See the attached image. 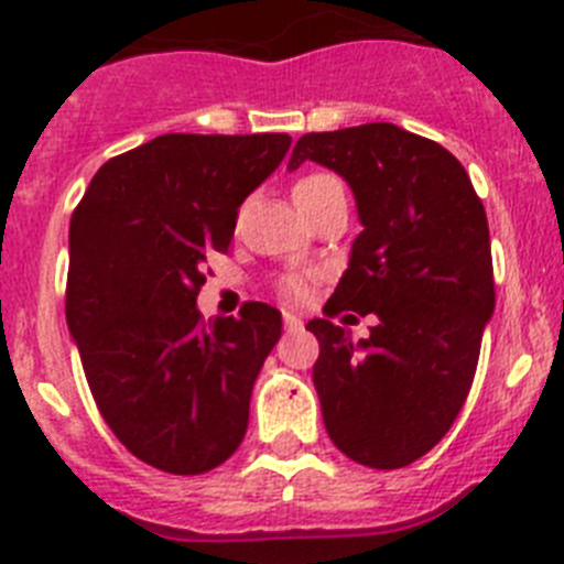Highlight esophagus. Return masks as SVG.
Listing matches in <instances>:
<instances>
[{"label": "esophagus", "mask_w": 564, "mask_h": 564, "mask_svg": "<svg viewBox=\"0 0 564 564\" xmlns=\"http://www.w3.org/2000/svg\"><path fill=\"white\" fill-rule=\"evenodd\" d=\"M283 328H286V330H300V328H303V319H300L297 317V314H283Z\"/></svg>", "instance_id": "34e87169"}]
</instances>
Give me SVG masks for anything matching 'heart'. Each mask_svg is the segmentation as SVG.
Masks as SVG:
<instances>
[{
    "instance_id": "obj_1",
    "label": "heart",
    "mask_w": 564,
    "mask_h": 564,
    "mask_svg": "<svg viewBox=\"0 0 564 564\" xmlns=\"http://www.w3.org/2000/svg\"><path fill=\"white\" fill-rule=\"evenodd\" d=\"M330 188H341V183L336 181V177L325 175V172H314V175L300 177V181L294 183V188H292L294 205L312 203V199H317L319 194L330 192ZM281 292L286 294V297H292V300L306 297V292H308V278H306V275H286V278H283V281H281Z\"/></svg>"
}]
</instances>
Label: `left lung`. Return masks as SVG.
<instances>
[{
  "mask_svg": "<svg viewBox=\"0 0 564 564\" xmlns=\"http://www.w3.org/2000/svg\"><path fill=\"white\" fill-rule=\"evenodd\" d=\"M314 161L350 186L361 234L325 314H376L367 339L330 319L314 387L336 448L376 470L406 467L448 434L496 312L487 214L465 166L389 122L306 133L289 172Z\"/></svg>",
  "mask_w": 564,
  "mask_h": 564,
  "instance_id": "8db88e82",
  "label": "left lung"
}]
</instances>
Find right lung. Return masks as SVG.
<instances>
[{
  "instance_id": "obj_1",
  "label": "right lung",
  "mask_w": 564,
  "mask_h": 564,
  "mask_svg": "<svg viewBox=\"0 0 564 564\" xmlns=\"http://www.w3.org/2000/svg\"><path fill=\"white\" fill-rule=\"evenodd\" d=\"M286 133H166L110 158L68 225L66 323L99 414L147 465L175 476L234 456L281 312L247 303L203 323L205 261L239 205L281 166Z\"/></svg>"
}]
</instances>
